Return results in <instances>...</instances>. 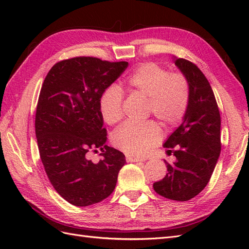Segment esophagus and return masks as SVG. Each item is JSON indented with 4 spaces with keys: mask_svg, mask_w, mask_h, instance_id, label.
Masks as SVG:
<instances>
[{
    "mask_svg": "<svg viewBox=\"0 0 249 249\" xmlns=\"http://www.w3.org/2000/svg\"><path fill=\"white\" fill-rule=\"evenodd\" d=\"M125 159H126V162H129V163H133V162H143V161H145L144 159H142V158H138V157H135V156H132V155H126Z\"/></svg>",
    "mask_w": 249,
    "mask_h": 249,
    "instance_id": "34e87169",
    "label": "esophagus"
}]
</instances>
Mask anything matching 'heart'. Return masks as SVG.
I'll return each instance as SVG.
<instances>
[{
	"instance_id": "b5f03b06",
	"label": "heart",
	"mask_w": 249,
	"mask_h": 249,
	"mask_svg": "<svg viewBox=\"0 0 249 249\" xmlns=\"http://www.w3.org/2000/svg\"><path fill=\"white\" fill-rule=\"evenodd\" d=\"M127 86L149 97V110L165 125L178 123L189 104V84L180 73H169L153 62L141 64L127 80ZM101 112L105 122L115 124L123 118V92L110 86L101 97ZM162 133L154 122L127 123L112 135V142L124 152L141 156L161 140Z\"/></svg>"
}]
</instances>
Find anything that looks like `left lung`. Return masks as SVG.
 Returning <instances> with one entry per match:
<instances>
[{
    "label": "left lung",
    "mask_w": 249,
    "mask_h": 249,
    "mask_svg": "<svg viewBox=\"0 0 249 249\" xmlns=\"http://www.w3.org/2000/svg\"><path fill=\"white\" fill-rule=\"evenodd\" d=\"M172 60L189 84V104L182 124L163 144L177 160L172 164L164 161L168 172L153 187L161 196L186 201L205 189L215 169L221 150V122L205 74L188 60L177 57Z\"/></svg>",
    "instance_id": "left-lung-1"
}]
</instances>
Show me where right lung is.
<instances>
[{
	"mask_svg": "<svg viewBox=\"0 0 249 249\" xmlns=\"http://www.w3.org/2000/svg\"><path fill=\"white\" fill-rule=\"evenodd\" d=\"M127 65L77 57L56 63L44 79L35 117L37 144L51 184L73 206L107 198L125 164L122 152L106 145L100 103ZM90 148L102 150L99 163L86 158Z\"/></svg>",
	"mask_w": 249,
	"mask_h": 249,
	"instance_id": "1",
	"label": "right lung"
}]
</instances>
